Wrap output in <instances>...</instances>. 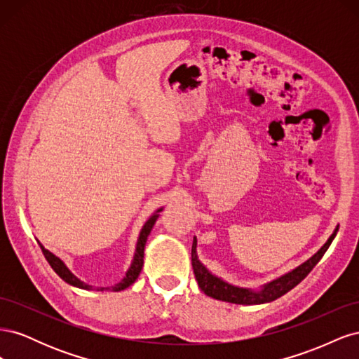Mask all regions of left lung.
Here are the masks:
<instances>
[{
  "mask_svg": "<svg viewBox=\"0 0 359 359\" xmlns=\"http://www.w3.org/2000/svg\"><path fill=\"white\" fill-rule=\"evenodd\" d=\"M335 233H337V231L331 235L328 243L325 244L310 260H307L306 264H302L297 269H293L292 273L286 274L285 277H281V278L273 281V283L266 285L264 287V290H260V292H252L248 289H240V287L231 286V285L224 283V281H222L220 278H217L212 274H210V271L206 269L198 260L196 238L193 240V245H191L193 273H194V277H196V280H198V285H199L201 290L205 293V295H208L211 298L226 301V302H233V304L269 302V301H274V299L280 298L281 295H285V293H287L290 289L295 287L298 283H301V281L310 274V271L318 265V262L322 259L325 252H327L328 247L331 245Z\"/></svg>",
  "mask_w": 359,
  "mask_h": 359,
  "instance_id": "1",
  "label": "left lung"
}]
</instances>
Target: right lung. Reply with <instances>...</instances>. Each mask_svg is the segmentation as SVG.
Returning a JSON list of instances; mask_svg holds the SVG:
<instances>
[{"label": "right lung", "instance_id": "obj_1", "mask_svg": "<svg viewBox=\"0 0 359 359\" xmlns=\"http://www.w3.org/2000/svg\"><path fill=\"white\" fill-rule=\"evenodd\" d=\"M161 210H158L156 214H153L148 219V222L144 224V227H142V232H140V235H139V241H137V247H136V255H135V259H133V264H132V266H130V269L127 271V274H126V277L123 278V281L121 283H118V285H115L114 287H112V290H123V289H126V287H128V286H132L135 281H136V278L139 277V274H140V269H142V265H144V250H145V244H147V238H148V235H149V232H151V229H153V226H154V223H156V220H157V217H158V212H160ZM39 245H40V248H41V253H43V256L46 257V260L49 262V265L52 266V269L55 271V273L66 281V283H69V285H72V286H76V287H81V289H95V287H93V286H88V285H85L83 281H81L79 278H76L70 271H69V268L64 265V262L61 259H58L55 255H52L50 252H48V250L43 247L40 243H39ZM99 289V287H97ZM109 290L111 287H102V290ZM100 290V289H99Z\"/></svg>", "mask_w": 359, "mask_h": 359}]
</instances>
